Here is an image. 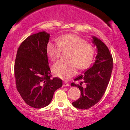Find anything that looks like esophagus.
<instances>
[{
	"label": "esophagus",
	"instance_id": "1",
	"mask_svg": "<svg viewBox=\"0 0 130 130\" xmlns=\"http://www.w3.org/2000/svg\"><path fill=\"white\" fill-rule=\"evenodd\" d=\"M63 86H69V84L66 82H64L63 83Z\"/></svg>",
	"mask_w": 130,
	"mask_h": 130
}]
</instances>
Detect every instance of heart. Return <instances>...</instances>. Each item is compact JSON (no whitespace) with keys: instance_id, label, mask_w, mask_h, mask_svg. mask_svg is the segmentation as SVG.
Segmentation results:
<instances>
[{"instance_id":"heart-1","label":"heart","mask_w":130,"mask_h":130,"mask_svg":"<svg viewBox=\"0 0 130 130\" xmlns=\"http://www.w3.org/2000/svg\"><path fill=\"white\" fill-rule=\"evenodd\" d=\"M61 48L70 50L69 60H60L52 67V70L57 76L69 79L77 72L78 68H86L91 63L94 55L93 46L85 42V40L74 34H66L60 36L56 41L48 42L46 51L48 56L54 61L59 57Z\"/></svg>"}]
</instances>
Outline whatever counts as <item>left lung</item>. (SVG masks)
I'll use <instances>...</instances> for the list:
<instances>
[{
	"instance_id": "1",
	"label": "left lung",
	"mask_w": 130,
	"mask_h": 130,
	"mask_svg": "<svg viewBox=\"0 0 130 130\" xmlns=\"http://www.w3.org/2000/svg\"><path fill=\"white\" fill-rule=\"evenodd\" d=\"M92 42L96 47L95 60L92 65L74 79L80 80L79 84L72 83L81 92V97L72 103L74 107L86 109L96 104L105 92L113 68V60L109 49L104 42L95 36Z\"/></svg>"
}]
</instances>
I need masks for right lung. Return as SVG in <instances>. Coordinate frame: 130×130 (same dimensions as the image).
<instances>
[{
	"mask_svg": "<svg viewBox=\"0 0 130 130\" xmlns=\"http://www.w3.org/2000/svg\"><path fill=\"white\" fill-rule=\"evenodd\" d=\"M50 34L45 31L33 34L19 46L15 63L18 91L26 104L35 108L48 105L57 89L63 86L61 79H51L47 44Z\"/></svg>",
	"mask_w": 130,
	"mask_h": 130,
	"instance_id": "right-lung-1",
	"label": "right lung"
}]
</instances>
